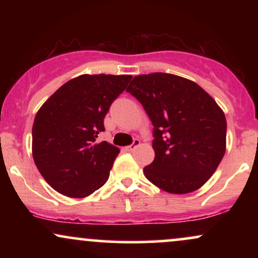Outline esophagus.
Instances as JSON below:
<instances>
[{
    "label": "esophagus",
    "instance_id": "obj_1",
    "mask_svg": "<svg viewBox=\"0 0 258 258\" xmlns=\"http://www.w3.org/2000/svg\"><path fill=\"white\" fill-rule=\"evenodd\" d=\"M139 146H141V141H139V139H135L131 146L126 147V150H127V152H133V150L137 149Z\"/></svg>",
    "mask_w": 258,
    "mask_h": 258
}]
</instances>
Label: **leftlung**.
Here are the masks:
<instances>
[{
	"label": "left lung",
	"mask_w": 258,
	"mask_h": 258,
	"mask_svg": "<svg viewBox=\"0 0 258 258\" xmlns=\"http://www.w3.org/2000/svg\"><path fill=\"white\" fill-rule=\"evenodd\" d=\"M127 92L152 121L155 159L144 167L148 180L171 194L203 186L226 153L227 121L199 85L173 74L135 76Z\"/></svg>",
	"instance_id": "obj_1"
}]
</instances>
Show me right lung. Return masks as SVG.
Listing matches in <instances>:
<instances>
[{
	"mask_svg": "<svg viewBox=\"0 0 258 258\" xmlns=\"http://www.w3.org/2000/svg\"><path fill=\"white\" fill-rule=\"evenodd\" d=\"M131 75L84 74L59 87L37 111L32 156L40 173L58 193L86 198L104 185L119 148L103 141L104 117Z\"/></svg>",
	"mask_w": 258,
	"mask_h": 258,
	"instance_id": "add662e5",
	"label": "right lung"
}]
</instances>
